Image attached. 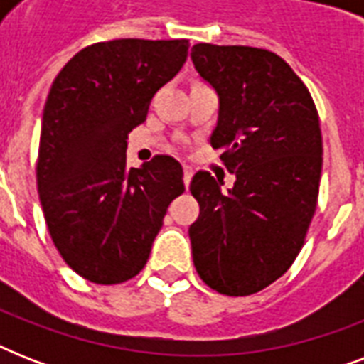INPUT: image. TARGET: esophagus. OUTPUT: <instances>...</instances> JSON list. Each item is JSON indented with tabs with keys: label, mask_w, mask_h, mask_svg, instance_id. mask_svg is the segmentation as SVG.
<instances>
[{
	"label": "esophagus",
	"mask_w": 364,
	"mask_h": 364,
	"mask_svg": "<svg viewBox=\"0 0 364 364\" xmlns=\"http://www.w3.org/2000/svg\"><path fill=\"white\" fill-rule=\"evenodd\" d=\"M191 179H193V168L191 166H183V181H185V187L191 185Z\"/></svg>",
	"instance_id": "34e87169"
}]
</instances>
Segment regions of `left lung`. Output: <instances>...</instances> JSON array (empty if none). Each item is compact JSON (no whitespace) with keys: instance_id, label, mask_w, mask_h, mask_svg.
I'll list each match as a JSON object with an SVG mask.
<instances>
[{"instance_id":"obj_1","label":"left lung","mask_w":364,"mask_h":364,"mask_svg":"<svg viewBox=\"0 0 364 364\" xmlns=\"http://www.w3.org/2000/svg\"><path fill=\"white\" fill-rule=\"evenodd\" d=\"M191 58L219 96L211 147L236 176L228 193L210 171L193 177V260L217 293L247 296L282 277L304 245L321 181L319 115L300 77L270 50L198 43Z\"/></svg>"}]
</instances>
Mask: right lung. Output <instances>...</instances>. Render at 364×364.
I'll return each instance as SVG.
<instances>
[{"instance_id":"right-lung-1","label":"right lung","mask_w":364,"mask_h":364,"mask_svg":"<svg viewBox=\"0 0 364 364\" xmlns=\"http://www.w3.org/2000/svg\"><path fill=\"white\" fill-rule=\"evenodd\" d=\"M187 39H113L82 48L54 79L43 111L37 191L54 245L88 282L115 285L147 264L183 168L156 154L126 166V139L179 73Z\"/></svg>"}]
</instances>
